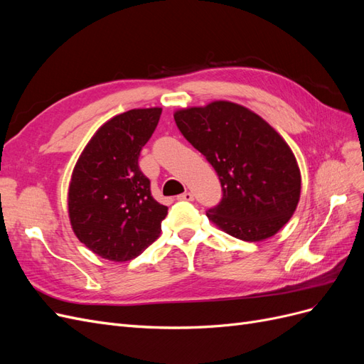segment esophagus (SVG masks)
Listing matches in <instances>:
<instances>
[{
    "label": "esophagus",
    "instance_id": "obj_1",
    "mask_svg": "<svg viewBox=\"0 0 364 364\" xmlns=\"http://www.w3.org/2000/svg\"><path fill=\"white\" fill-rule=\"evenodd\" d=\"M178 200L193 202V200H194V196H193V193H190V191H185V193H182L181 196H178Z\"/></svg>",
    "mask_w": 364,
    "mask_h": 364
}]
</instances>
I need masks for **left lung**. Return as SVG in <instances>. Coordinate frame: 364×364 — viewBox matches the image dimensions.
<instances>
[{"mask_svg": "<svg viewBox=\"0 0 364 364\" xmlns=\"http://www.w3.org/2000/svg\"><path fill=\"white\" fill-rule=\"evenodd\" d=\"M190 144L217 171L222 202L206 213L226 234L243 241L273 237L301 197V170L284 138L250 109L225 100L174 112Z\"/></svg>", "mask_w": 364, "mask_h": 364, "instance_id": "left-lung-1", "label": "left lung"}]
</instances>
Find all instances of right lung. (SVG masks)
Listing matches in <instances>:
<instances>
[{"instance_id":"obj_1","label":"right lung","mask_w":364,"mask_h":364,"mask_svg":"<svg viewBox=\"0 0 364 364\" xmlns=\"http://www.w3.org/2000/svg\"><path fill=\"white\" fill-rule=\"evenodd\" d=\"M161 107L132 109L98 129L75 162L68 215L75 237L95 255L124 262L161 234L168 208L153 199L138 158L155 132Z\"/></svg>"}]
</instances>
